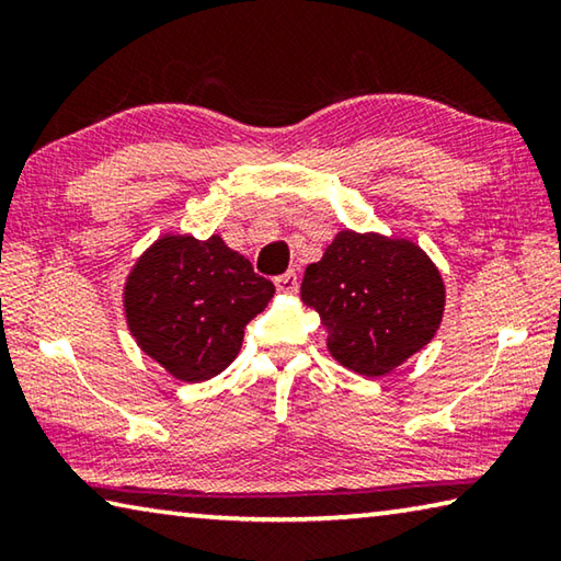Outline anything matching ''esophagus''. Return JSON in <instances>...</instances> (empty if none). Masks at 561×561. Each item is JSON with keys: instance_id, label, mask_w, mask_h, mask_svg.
I'll return each instance as SVG.
<instances>
[{"instance_id": "obj_1", "label": "esophagus", "mask_w": 561, "mask_h": 561, "mask_svg": "<svg viewBox=\"0 0 561 561\" xmlns=\"http://www.w3.org/2000/svg\"><path fill=\"white\" fill-rule=\"evenodd\" d=\"M274 287H277L282 294H291V291H297V287H299V279H297V272L294 270H289V272H284L282 277H277L274 279Z\"/></svg>"}]
</instances>
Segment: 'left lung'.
Segmentation results:
<instances>
[{
  "instance_id": "left-lung-1",
  "label": "left lung",
  "mask_w": 561,
  "mask_h": 561,
  "mask_svg": "<svg viewBox=\"0 0 561 561\" xmlns=\"http://www.w3.org/2000/svg\"><path fill=\"white\" fill-rule=\"evenodd\" d=\"M301 299L319 311L331 356L376 378L391 374L435 336L445 284L417 244L344 230L304 272Z\"/></svg>"
}]
</instances>
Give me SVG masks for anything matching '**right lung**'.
<instances>
[{"label":"right lung","mask_w":561,"mask_h":561,"mask_svg":"<svg viewBox=\"0 0 561 561\" xmlns=\"http://www.w3.org/2000/svg\"><path fill=\"white\" fill-rule=\"evenodd\" d=\"M272 297L274 284L220 234H165L133 264L123 309L140 351L170 376L197 383L232 364L244 327Z\"/></svg>","instance_id":"add662e5"}]
</instances>
